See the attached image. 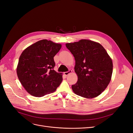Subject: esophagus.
I'll use <instances>...</instances> for the list:
<instances>
[{"label": "esophagus", "mask_w": 133, "mask_h": 133, "mask_svg": "<svg viewBox=\"0 0 133 133\" xmlns=\"http://www.w3.org/2000/svg\"><path fill=\"white\" fill-rule=\"evenodd\" d=\"M71 72H72V71L71 70H68V71H66V72H64V75H68V74H70V73H71Z\"/></svg>", "instance_id": "1"}]
</instances>
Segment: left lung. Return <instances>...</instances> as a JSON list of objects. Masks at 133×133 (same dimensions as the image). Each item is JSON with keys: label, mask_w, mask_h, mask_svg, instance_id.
<instances>
[{"label": "left lung", "mask_w": 133, "mask_h": 133, "mask_svg": "<svg viewBox=\"0 0 133 133\" xmlns=\"http://www.w3.org/2000/svg\"><path fill=\"white\" fill-rule=\"evenodd\" d=\"M75 60L78 81L71 88L76 95L86 98L99 95L109 84L112 73V60L103 46L87 39L66 44Z\"/></svg>", "instance_id": "1"}]
</instances>
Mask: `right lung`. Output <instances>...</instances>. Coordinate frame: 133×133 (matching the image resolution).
<instances>
[{
	"mask_svg": "<svg viewBox=\"0 0 133 133\" xmlns=\"http://www.w3.org/2000/svg\"><path fill=\"white\" fill-rule=\"evenodd\" d=\"M61 47V44L43 39L28 47L20 56L18 77L31 95L41 97L53 92L62 83V74L54 70V57Z\"/></svg>",
	"mask_w": 133,
	"mask_h": 133,
	"instance_id": "obj_1",
	"label": "right lung"
}]
</instances>
